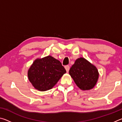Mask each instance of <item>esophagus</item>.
<instances>
[{
	"label": "esophagus",
	"instance_id": "esophagus-1",
	"mask_svg": "<svg viewBox=\"0 0 122 122\" xmlns=\"http://www.w3.org/2000/svg\"><path fill=\"white\" fill-rule=\"evenodd\" d=\"M65 67V69H66V71H67V72L68 73V72L69 71V69H70V67H69V66H68V65H67V66H66Z\"/></svg>",
	"mask_w": 122,
	"mask_h": 122
}]
</instances>
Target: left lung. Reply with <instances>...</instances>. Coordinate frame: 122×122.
I'll return each instance as SVG.
<instances>
[{
	"label": "left lung",
	"instance_id": "8db88e82",
	"mask_svg": "<svg viewBox=\"0 0 122 122\" xmlns=\"http://www.w3.org/2000/svg\"><path fill=\"white\" fill-rule=\"evenodd\" d=\"M69 73L76 85L83 90L92 89L97 82L99 74L95 66L83 57L75 61Z\"/></svg>",
	"mask_w": 122,
	"mask_h": 122
}]
</instances>
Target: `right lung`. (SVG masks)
I'll list each match as a JSON object with an SVG mask.
<instances>
[{
	"label": "right lung",
	"mask_w": 122,
	"mask_h": 122,
	"mask_svg": "<svg viewBox=\"0 0 122 122\" xmlns=\"http://www.w3.org/2000/svg\"><path fill=\"white\" fill-rule=\"evenodd\" d=\"M66 73L60 61L49 55L33 62L28 71V77L36 89L44 92L52 88Z\"/></svg>",
	"instance_id": "obj_1"
}]
</instances>
